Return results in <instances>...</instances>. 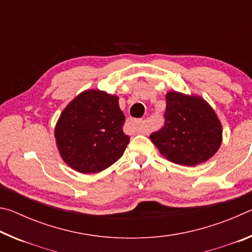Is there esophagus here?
I'll return each mask as SVG.
<instances>
[{
	"instance_id": "esophagus-1",
	"label": "esophagus",
	"mask_w": 252,
	"mask_h": 252,
	"mask_svg": "<svg viewBox=\"0 0 252 252\" xmlns=\"http://www.w3.org/2000/svg\"><path fill=\"white\" fill-rule=\"evenodd\" d=\"M130 125L138 132L142 131V120H140V119H138V120H131Z\"/></svg>"
}]
</instances>
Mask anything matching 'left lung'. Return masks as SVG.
<instances>
[{
    "label": "left lung",
    "mask_w": 252,
    "mask_h": 252,
    "mask_svg": "<svg viewBox=\"0 0 252 252\" xmlns=\"http://www.w3.org/2000/svg\"><path fill=\"white\" fill-rule=\"evenodd\" d=\"M162 127L150 135L162 156L181 165H197L218 151L222 129L215 111L199 96L178 92L165 95Z\"/></svg>",
    "instance_id": "obj_1"
}]
</instances>
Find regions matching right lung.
Instances as JSON below:
<instances>
[{
    "instance_id": "obj_1",
    "label": "right lung",
    "mask_w": 252,
    "mask_h": 252,
    "mask_svg": "<svg viewBox=\"0 0 252 252\" xmlns=\"http://www.w3.org/2000/svg\"><path fill=\"white\" fill-rule=\"evenodd\" d=\"M118 96L99 90L82 92L63 110L55 126L62 159L81 173H96L122 157L130 136Z\"/></svg>"
}]
</instances>
